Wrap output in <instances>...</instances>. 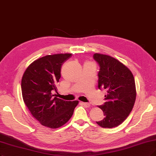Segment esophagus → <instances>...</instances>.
I'll use <instances>...</instances> for the list:
<instances>
[{
	"instance_id": "34e87169",
	"label": "esophagus",
	"mask_w": 156,
	"mask_h": 156,
	"mask_svg": "<svg viewBox=\"0 0 156 156\" xmlns=\"http://www.w3.org/2000/svg\"><path fill=\"white\" fill-rule=\"evenodd\" d=\"M82 104H83V105L84 107H87V108H88V107H89L90 106V103H83L82 102Z\"/></svg>"
}]
</instances>
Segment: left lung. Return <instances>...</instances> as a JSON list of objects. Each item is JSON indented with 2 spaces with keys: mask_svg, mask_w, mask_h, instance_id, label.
<instances>
[{
  "mask_svg": "<svg viewBox=\"0 0 156 156\" xmlns=\"http://www.w3.org/2000/svg\"><path fill=\"white\" fill-rule=\"evenodd\" d=\"M93 58L100 66L98 88L107 90L106 101L98 106L105 118L96 122L103 128L111 129L122 123L134 107L136 90L133 74L129 69L114 58L95 53Z\"/></svg>",
  "mask_w": 156,
  "mask_h": 156,
  "instance_id": "8db88e82",
  "label": "left lung"
}]
</instances>
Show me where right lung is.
Here are the masks:
<instances>
[{"label": "right lung", "instance_id": "obj_1", "mask_svg": "<svg viewBox=\"0 0 156 156\" xmlns=\"http://www.w3.org/2000/svg\"><path fill=\"white\" fill-rule=\"evenodd\" d=\"M72 54L47 55L34 61L26 69L21 82L22 94L33 116L42 125L56 129L73 116L78 101H65L53 94L61 77V68Z\"/></svg>", "mask_w": 156, "mask_h": 156}]
</instances>
